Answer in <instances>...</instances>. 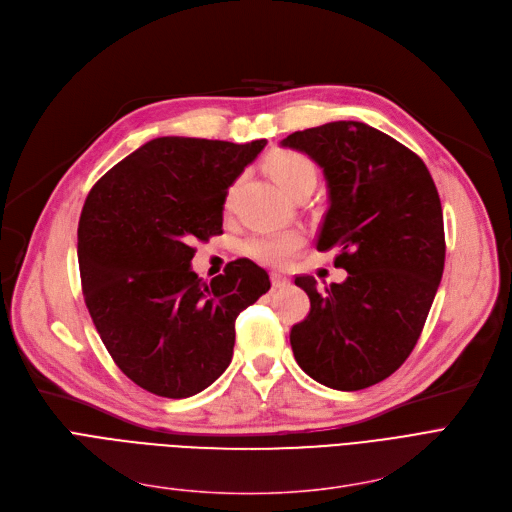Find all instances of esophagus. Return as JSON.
Here are the masks:
<instances>
[{
	"mask_svg": "<svg viewBox=\"0 0 512 512\" xmlns=\"http://www.w3.org/2000/svg\"><path fill=\"white\" fill-rule=\"evenodd\" d=\"M271 281H273L275 287H287L289 285V279L281 273H271Z\"/></svg>",
	"mask_w": 512,
	"mask_h": 512,
	"instance_id": "34e87169",
	"label": "esophagus"
}]
</instances>
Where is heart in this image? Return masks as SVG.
I'll list each match as a JSON object with an SVG mask.
<instances>
[{
    "mask_svg": "<svg viewBox=\"0 0 512 512\" xmlns=\"http://www.w3.org/2000/svg\"><path fill=\"white\" fill-rule=\"evenodd\" d=\"M266 173L273 177V181L296 198L302 191H312L316 183V166L314 162L296 150H275L264 160ZM304 243L300 231H279V233H264L256 235L246 241V252L266 264H285L294 256Z\"/></svg>",
    "mask_w": 512,
    "mask_h": 512,
    "instance_id": "heart-1",
    "label": "heart"
}]
</instances>
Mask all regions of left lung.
Masks as SVG:
<instances>
[{
	"label": "left lung",
	"instance_id": "1",
	"mask_svg": "<svg viewBox=\"0 0 512 512\" xmlns=\"http://www.w3.org/2000/svg\"><path fill=\"white\" fill-rule=\"evenodd\" d=\"M281 145L323 168L329 210L316 250L337 248L344 283L323 291L296 277L310 298L289 342L300 369L339 392H356L402 367L440 287L444 214L425 162L406 145L356 120L287 135Z\"/></svg>",
	"mask_w": 512,
	"mask_h": 512
}]
</instances>
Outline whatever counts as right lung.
I'll return each mask as SVG.
<instances>
[{
	"label": "right lung",
	"mask_w": 512,
	"mask_h": 512,
	"mask_svg": "<svg viewBox=\"0 0 512 512\" xmlns=\"http://www.w3.org/2000/svg\"><path fill=\"white\" fill-rule=\"evenodd\" d=\"M266 145L158 137L97 181L79 218L85 304L116 367L145 392L189 398L225 373L235 319L271 289L248 258L204 283L191 243L223 233L227 189Z\"/></svg>",
	"instance_id": "obj_1"
}]
</instances>
